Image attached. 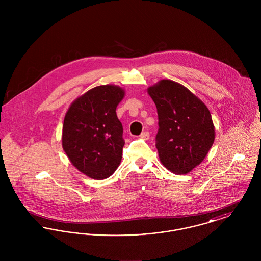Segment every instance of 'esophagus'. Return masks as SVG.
<instances>
[{"label":"esophagus","instance_id":"1","mask_svg":"<svg viewBox=\"0 0 261 261\" xmlns=\"http://www.w3.org/2000/svg\"><path fill=\"white\" fill-rule=\"evenodd\" d=\"M141 139H143V140H149V133L148 131H145V132H143L141 135Z\"/></svg>","mask_w":261,"mask_h":261}]
</instances>
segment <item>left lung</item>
Here are the masks:
<instances>
[{
	"label": "left lung",
	"mask_w": 261,
	"mask_h": 261,
	"mask_svg": "<svg viewBox=\"0 0 261 261\" xmlns=\"http://www.w3.org/2000/svg\"><path fill=\"white\" fill-rule=\"evenodd\" d=\"M148 94L156 106V149L162 165L178 175L191 172L207 155L215 128L205 103L182 84L162 79Z\"/></svg>",
	"instance_id": "8db88e82"
}]
</instances>
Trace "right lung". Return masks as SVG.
<instances>
[{
    "instance_id": "1",
    "label": "right lung",
    "mask_w": 261,
    "mask_h": 261,
    "mask_svg": "<svg viewBox=\"0 0 261 261\" xmlns=\"http://www.w3.org/2000/svg\"><path fill=\"white\" fill-rule=\"evenodd\" d=\"M125 90L100 85L75 99L62 125V149L77 170L95 180L109 178L118 168L125 142L116 108Z\"/></svg>"
}]
</instances>
